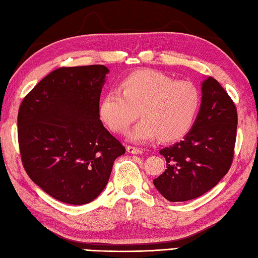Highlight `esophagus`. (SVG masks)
<instances>
[{"label":"esophagus","instance_id":"obj_1","mask_svg":"<svg viewBox=\"0 0 258 258\" xmlns=\"http://www.w3.org/2000/svg\"><path fill=\"white\" fill-rule=\"evenodd\" d=\"M126 151L131 153V154H142V153H143V151H142L141 149H138V147H134L131 145L126 146Z\"/></svg>","mask_w":258,"mask_h":258}]
</instances>
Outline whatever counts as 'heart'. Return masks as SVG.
Returning <instances> with one entry per match:
<instances>
[{"mask_svg": "<svg viewBox=\"0 0 258 258\" xmlns=\"http://www.w3.org/2000/svg\"><path fill=\"white\" fill-rule=\"evenodd\" d=\"M122 90H109L100 104V116L115 133H124L140 115V122L127 133L136 143L180 139L194 124L201 106V92L189 81H175L155 70H141L126 76Z\"/></svg>", "mask_w": 258, "mask_h": 258, "instance_id": "heart-1", "label": "heart"}]
</instances>
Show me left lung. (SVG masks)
Masks as SVG:
<instances>
[{"instance_id":"1","label":"left lung","mask_w":258,"mask_h":258,"mask_svg":"<svg viewBox=\"0 0 258 258\" xmlns=\"http://www.w3.org/2000/svg\"><path fill=\"white\" fill-rule=\"evenodd\" d=\"M237 111L232 98L212 76L202 83L200 112L189 132L160 154L166 169L153 180L169 202L196 199L227 174L234 157Z\"/></svg>"}]
</instances>
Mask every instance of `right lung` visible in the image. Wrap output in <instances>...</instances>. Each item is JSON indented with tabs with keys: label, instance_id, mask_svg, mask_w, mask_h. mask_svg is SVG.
Instances as JSON below:
<instances>
[{
	"label": "right lung",
	"instance_id": "add662e5",
	"mask_svg": "<svg viewBox=\"0 0 258 258\" xmlns=\"http://www.w3.org/2000/svg\"><path fill=\"white\" fill-rule=\"evenodd\" d=\"M104 65L59 68L22 101L18 136L25 172L54 199L72 205L95 200L125 147L104 127Z\"/></svg>",
	"mask_w": 258,
	"mask_h": 258
}]
</instances>
